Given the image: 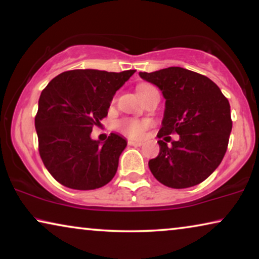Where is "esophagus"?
<instances>
[{
	"mask_svg": "<svg viewBox=\"0 0 259 259\" xmlns=\"http://www.w3.org/2000/svg\"><path fill=\"white\" fill-rule=\"evenodd\" d=\"M129 145H133V147H141L142 142L141 141H134V140H129L128 141Z\"/></svg>",
	"mask_w": 259,
	"mask_h": 259,
	"instance_id": "34e87169",
	"label": "esophagus"
}]
</instances>
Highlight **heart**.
Masks as SVG:
<instances>
[{"label": "heart", "mask_w": 259, "mask_h": 259, "mask_svg": "<svg viewBox=\"0 0 259 259\" xmlns=\"http://www.w3.org/2000/svg\"><path fill=\"white\" fill-rule=\"evenodd\" d=\"M149 125L148 122H141L136 119H123L118 123L119 130L131 137H141Z\"/></svg>", "instance_id": "heart-1"}]
</instances>
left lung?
<instances>
[{
  "mask_svg": "<svg viewBox=\"0 0 259 259\" xmlns=\"http://www.w3.org/2000/svg\"><path fill=\"white\" fill-rule=\"evenodd\" d=\"M165 98L164 115L157 141L159 154L149 161L156 180L174 189L190 188L206 180L221 164L227 152L232 129L230 104L216 83L206 76L181 67H169L154 72H140Z\"/></svg>",
  "mask_w": 259,
  "mask_h": 259,
  "instance_id": "1",
  "label": "left lung"
}]
</instances>
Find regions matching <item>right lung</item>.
I'll use <instances>...</instances> for the list:
<instances>
[{
	"mask_svg": "<svg viewBox=\"0 0 259 259\" xmlns=\"http://www.w3.org/2000/svg\"><path fill=\"white\" fill-rule=\"evenodd\" d=\"M135 71L77 69L62 72L43 89L35 117L38 150L46 167L62 185L93 190L114 178L128 142L116 133L103 143L90 135L108 115L116 92Z\"/></svg>",
	"mask_w": 259,
	"mask_h": 259,
	"instance_id": "add662e5",
	"label": "right lung"
}]
</instances>
